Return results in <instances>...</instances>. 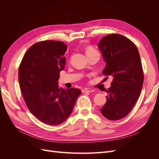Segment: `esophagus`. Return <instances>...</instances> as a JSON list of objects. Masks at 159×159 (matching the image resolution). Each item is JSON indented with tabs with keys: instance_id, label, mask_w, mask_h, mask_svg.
Returning <instances> with one entry per match:
<instances>
[{
	"instance_id": "34e87169",
	"label": "esophagus",
	"mask_w": 159,
	"mask_h": 159,
	"mask_svg": "<svg viewBox=\"0 0 159 159\" xmlns=\"http://www.w3.org/2000/svg\"><path fill=\"white\" fill-rule=\"evenodd\" d=\"M81 91H82V93H91L93 92L94 90L90 88H84L81 90Z\"/></svg>"
}]
</instances>
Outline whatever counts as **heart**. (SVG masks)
Here are the masks:
<instances>
[{"instance_id":"heart-1","label":"heart","mask_w":159,"mask_h":159,"mask_svg":"<svg viewBox=\"0 0 159 159\" xmlns=\"http://www.w3.org/2000/svg\"><path fill=\"white\" fill-rule=\"evenodd\" d=\"M96 50L93 48L91 47H89L87 49V51H86V54H88V53H91V52H95Z\"/></svg>"}]
</instances>
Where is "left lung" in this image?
<instances>
[{"label": "left lung", "instance_id": "1", "mask_svg": "<svg viewBox=\"0 0 159 159\" xmlns=\"http://www.w3.org/2000/svg\"><path fill=\"white\" fill-rule=\"evenodd\" d=\"M98 47L107 64L102 73L113 77L100 111L105 118L117 121L127 116L140 96L144 81L140 55L131 40L118 34L103 37Z\"/></svg>", "mask_w": 159, "mask_h": 159}]
</instances>
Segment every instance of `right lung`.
I'll return each mask as SVG.
<instances>
[{"instance_id":"add662e5","label":"right lung","mask_w":159,"mask_h":159,"mask_svg":"<svg viewBox=\"0 0 159 159\" xmlns=\"http://www.w3.org/2000/svg\"><path fill=\"white\" fill-rule=\"evenodd\" d=\"M67 45L63 42L44 40L33 44L19 66L22 95L31 113L49 125H57L68 118L81 90L64 89L57 83L66 65Z\"/></svg>"}]
</instances>
